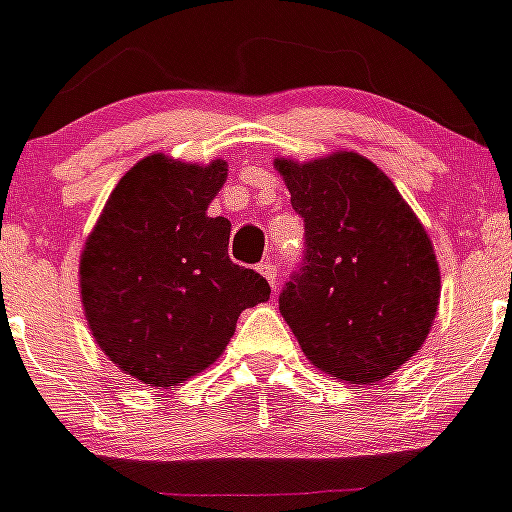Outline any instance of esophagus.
<instances>
[{"instance_id": "1", "label": "esophagus", "mask_w": 512, "mask_h": 512, "mask_svg": "<svg viewBox=\"0 0 512 512\" xmlns=\"http://www.w3.org/2000/svg\"><path fill=\"white\" fill-rule=\"evenodd\" d=\"M260 273H263V278H265V281H268L270 286H276V281H278L276 265H273V263H263V265H260Z\"/></svg>"}]
</instances>
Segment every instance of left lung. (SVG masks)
I'll use <instances>...</instances> for the list:
<instances>
[{
    "label": "left lung",
    "instance_id": "8db88e82",
    "mask_svg": "<svg viewBox=\"0 0 512 512\" xmlns=\"http://www.w3.org/2000/svg\"><path fill=\"white\" fill-rule=\"evenodd\" d=\"M305 220V265L278 310L318 371L373 386L421 350L442 294L426 228L392 178L357 152L276 157Z\"/></svg>",
    "mask_w": 512,
    "mask_h": 512
}]
</instances>
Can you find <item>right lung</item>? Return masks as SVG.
Wrapping results in <instances>:
<instances>
[{
  "label": "right lung",
  "instance_id": "add662e5",
  "mask_svg": "<svg viewBox=\"0 0 512 512\" xmlns=\"http://www.w3.org/2000/svg\"><path fill=\"white\" fill-rule=\"evenodd\" d=\"M226 160L147 155L112 189L78 263L81 305L115 368L173 389L223 355L247 307L268 302L260 273L228 257L231 220L207 207Z\"/></svg>",
  "mask_w": 512,
  "mask_h": 512
}]
</instances>
